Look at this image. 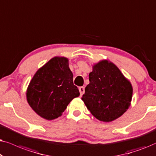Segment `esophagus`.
Returning a JSON list of instances; mask_svg holds the SVG:
<instances>
[{"label":"esophagus","instance_id":"1","mask_svg":"<svg viewBox=\"0 0 156 156\" xmlns=\"http://www.w3.org/2000/svg\"><path fill=\"white\" fill-rule=\"evenodd\" d=\"M79 92H80V95H83V94L84 92H85L84 87H80V88H79Z\"/></svg>","mask_w":156,"mask_h":156}]
</instances>
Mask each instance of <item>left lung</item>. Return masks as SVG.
<instances>
[{
  "instance_id": "obj_1",
  "label": "left lung",
  "mask_w": 156,
  "mask_h": 156,
  "mask_svg": "<svg viewBox=\"0 0 156 156\" xmlns=\"http://www.w3.org/2000/svg\"><path fill=\"white\" fill-rule=\"evenodd\" d=\"M82 101L91 114L103 122L120 117L130 106L133 86L119 68L108 60L93 65Z\"/></svg>"
}]
</instances>
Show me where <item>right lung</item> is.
Here are the masks:
<instances>
[{"instance_id":"1","label":"right lung","mask_w":156,"mask_h":156,"mask_svg":"<svg viewBox=\"0 0 156 156\" xmlns=\"http://www.w3.org/2000/svg\"><path fill=\"white\" fill-rule=\"evenodd\" d=\"M73 77L67 58L55 56L48 61L27 88L26 99L31 108L48 120L61 116L70 101L80 95Z\"/></svg>"}]
</instances>
